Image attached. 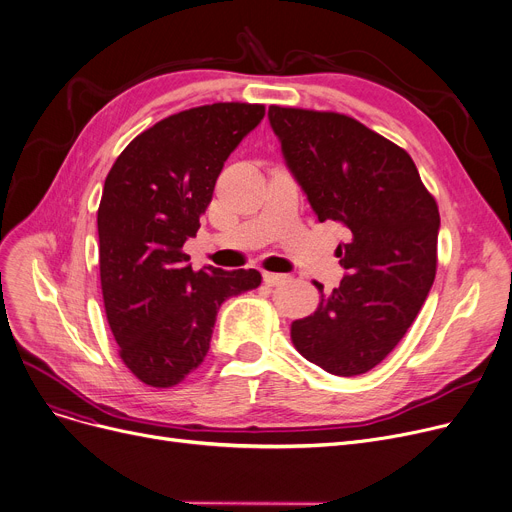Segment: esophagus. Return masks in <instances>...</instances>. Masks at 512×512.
I'll return each instance as SVG.
<instances>
[{
    "instance_id": "1",
    "label": "esophagus",
    "mask_w": 512,
    "mask_h": 512,
    "mask_svg": "<svg viewBox=\"0 0 512 512\" xmlns=\"http://www.w3.org/2000/svg\"><path fill=\"white\" fill-rule=\"evenodd\" d=\"M262 281L266 285H281L285 281H289L287 275H277V273H268V270H262Z\"/></svg>"
}]
</instances>
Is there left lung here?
Masks as SVG:
<instances>
[{
	"mask_svg": "<svg viewBox=\"0 0 512 512\" xmlns=\"http://www.w3.org/2000/svg\"><path fill=\"white\" fill-rule=\"evenodd\" d=\"M285 161L318 221L341 223L347 270L320 291L314 314L291 322L308 362L335 376L366 374L395 349L436 277L440 213L405 148L337 111L270 105Z\"/></svg>",
	"mask_w": 512,
	"mask_h": 512,
	"instance_id": "left-lung-1",
	"label": "left lung"
}]
</instances>
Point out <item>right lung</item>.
<instances>
[{
  "label": "right lung",
  "mask_w": 512,
  "mask_h": 512,
  "mask_svg": "<svg viewBox=\"0 0 512 512\" xmlns=\"http://www.w3.org/2000/svg\"><path fill=\"white\" fill-rule=\"evenodd\" d=\"M260 103L173 113L138 134L105 177L97 213L103 304L119 357L144 384L196 370L227 297L256 289V268L192 270L182 250L200 229L217 177L264 117Z\"/></svg>",
  "instance_id": "1"
}]
</instances>
